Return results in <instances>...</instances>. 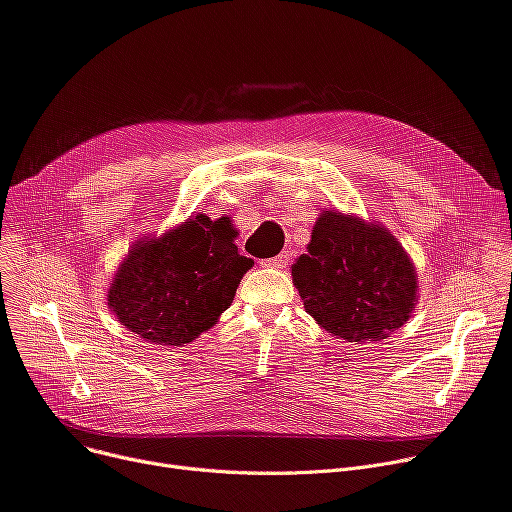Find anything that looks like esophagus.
<instances>
[{"label": "esophagus", "mask_w": 512, "mask_h": 512, "mask_svg": "<svg viewBox=\"0 0 512 512\" xmlns=\"http://www.w3.org/2000/svg\"><path fill=\"white\" fill-rule=\"evenodd\" d=\"M288 261H290V251H282V253L276 255V257L263 259L261 265H263V267H286Z\"/></svg>", "instance_id": "1"}]
</instances>
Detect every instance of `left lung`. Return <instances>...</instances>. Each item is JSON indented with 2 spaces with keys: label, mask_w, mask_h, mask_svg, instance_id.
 Returning <instances> with one entry per match:
<instances>
[{
  "label": "left lung",
  "mask_w": 512,
  "mask_h": 512,
  "mask_svg": "<svg viewBox=\"0 0 512 512\" xmlns=\"http://www.w3.org/2000/svg\"><path fill=\"white\" fill-rule=\"evenodd\" d=\"M292 282L325 331L348 342H379L412 317L418 274L397 238L377 222L323 212Z\"/></svg>",
  "instance_id": "left-lung-1"
}]
</instances>
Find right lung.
I'll return each mask as SVG.
<instances>
[{
	"instance_id": "add662e5",
	"label": "right lung",
	"mask_w": 512,
	"mask_h": 512,
	"mask_svg": "<svg viewBox=\"0 0 512 512\" xmlns=\"http://www.w3.org/2000/svg\"><path fill=\"white\" fill-rule=\"evenodd\" d=\"M228 218L197 214L156 238H140L107 294L129 331L160 346H183L218 323L253 259L238 253Z\"/></svg>"
}]
</instances>
